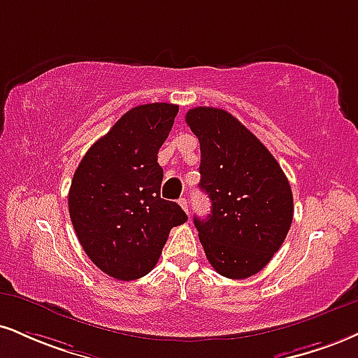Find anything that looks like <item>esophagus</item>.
<instances>
[{"label": "esophagus", "instance_id": "1", "mask_svg": "<svg viewBox=\"0 0 358 358\" xmlns=\"http://www.w3.org/2000/svg\"><path fill=\"white\" fill-rule=\"evenodd\" d=\"M178 203H180V206H182V208L185 210V212L188 213V201L185 200V198H180V200H178Z\"/></svg>", "mask_w": 358, "mask_h": 358}]
</instances>
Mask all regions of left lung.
<instances>
[{
	"mask_svg": "<svg viewBox=\"0 0 358 358\" xmlns=\"http://www.w3.org/2000/svg\"><path fill=\"white\" fill-rule=\"evenodd\" d=\"M185 120L200 141V190L212 201L208 217L193 218L205 255L223 277H252L290 230V183L266 146L228 111L198 106Z\"/></svg>",
	"mask_w": 358,
	"mask_h": 358,
	"instance_id": "left-lung-1",
	"label": "left lung"
}]
</instances>
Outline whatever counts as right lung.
<instances>
[{
    "mask_svg": "<svg viewBox=\"0 0 358 358\" xmlns=\"http://www.w3.org/2000/svg\"><path fill=\"white\" fill-rule=\"evenodd\" d=\"M176 113L171 103L127 111L73 175L68 208L75 234L90 260L116 280L152 272L171 228L188 218L178 203L160 196L158 150Z\"/></svg>",
    "mask_w": 358,
    "mask_h": 358,
    "instance_id": "add662e5",
    "label": "right lung"
}]
</instances>
